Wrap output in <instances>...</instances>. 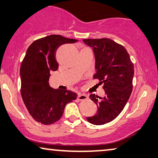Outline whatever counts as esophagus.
<instances>
[{
    "instance_id": "obj_1",
    "label": "esophagus",
    "mask_w": 158,
    "mask_h": 158,
    "mask_svg": "<svg viewBox=\"0 0 158 158\" xmlns=\"http://www.w3.org/2000/svg\"><path fill=\"white\" fill-rule=\"evenodd\" d=\"M79 100H85V99H88V96L86 94H79L78 97H77Z\"/></svg>"
}]
</instances>
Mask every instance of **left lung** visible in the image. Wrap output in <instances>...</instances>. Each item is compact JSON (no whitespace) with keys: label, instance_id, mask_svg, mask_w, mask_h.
<instances>
[{"label":"left lung","instance_id":"left-lung-1","mask_svg":"<svg viewBox=\"0 0 158 158\" xmlns=\"http://www.w3.org/2000/svg\"><path fill=\"white\" fill-rule=\"evenodd\" d=\"M83 41L93 48L97 70L94 79L99 80L105 91V96L99 99L94 94L89 96L97 105L98 112L86 119L102 125L116 118L126 105L133 88L134 65L125 48L112 39H88Z\"/></svg>","mask_w":158,"mask_h":158}]
</instances>
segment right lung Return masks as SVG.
<instances>
[{"mask_svg":"<svg viewBox=\"0 0 158 158\" xmlns=\"http://www.w3.org/2000/svg\"><path fill=\"white\" fill-rule=\"evenodd\" d=\"M77 39L61 35H50L34 41L28 48L21 64V94L33 119L44 124L59 120L66 104L75 100L77 94L67 90L54 89L49 86L50 72L56 71L57 48Z\"/></svg>","mask_w":158,"mask_h":158,"instance_id":"add662e5","label":"right lung"}]
</instances>
